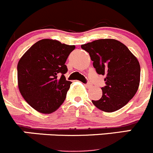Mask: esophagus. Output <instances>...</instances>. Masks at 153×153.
Listing matches in <instances>:
<instances>
[{
    "instance_id": "esophagus-1",
    "label": "esophagus",
    "mask_w": 153,
    "mask_h": 153,
    "mask_svg": "<svg viewBox=\"0 0 153 153\" xmlns=\"http://www.w3.org/2000/svg\"><path fill=\"white\" fill-rule=\"evenodd\" d=\"M85 87L87 88H88L91 87V85L90 83H87V84H85Z\"/></svg>"
}]
</instances>
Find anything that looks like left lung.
I'll use <instances>...</instances> for the list:
<instances>
[{
    "label": "left lung",
    "instance_id": "obj_1",
    "mask_svg": "<svg viewBox=\"0 0 153 153\" xmlns=\"http://www.w3.org/2000/svg\"><path fill=\"white\" fill-rule=\"evenodd\" d=\"M90 55L97 73L105 76L102 97L92 100L101 111L113 112L128 103L140 84V67L137 59L119 41L98 39L81 45Z\"/></svg>",
    "mask_w": 153,
    "mask_h": 153
}]
</instances>
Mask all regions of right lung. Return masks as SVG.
I'll return each mask as SVG.
<instances>
[{
  "instance_id": "obj_1",
  "label": "right lung",
  "mask_w": 153,
  "mask_h": 153,
  "mask_svg": "<svg viewBox=\"0 0 153 153\" xmlns=\"http://www.w3.org/2000/svg\"><path fill=\"white\" fill-rule=\"evenodd\" d=\"M74 45L45 39L26 51L18 63V86L26 102L43 114L56 111L63 103L71 82L65 65ZM62 74L60 78L58 75Z\"/></svg>"
}]
</instances>
